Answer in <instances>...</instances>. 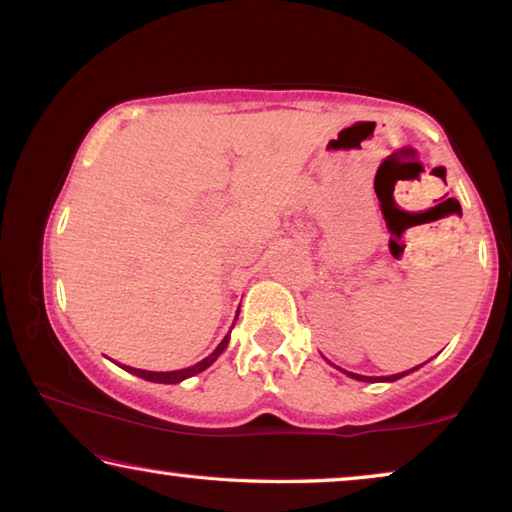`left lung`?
I'll list each match as a JSON object with an SVG mask.
<instances>
[{
    "instance_id": "obj_1",
    "label": "left lung",
    "mask_w": 512,
    "mask_h": 512,
    "mask_svg": "<svg viewBox=\"0 0 512 512\" xmlns=\"http://www.w3.org/2000/svg\"><path fill=\"white\" fill-rule=\"evenodd\" d=\"M420 368V366H418ZM418 368H411V370H418ZM411 370H406V372H397V375H388V377H363V375H354V372H348V370H345V372H348V375L352 377V379H359V381H395V379H400V377H404V375H409V372Z\"/></svg>"
}]
</instances>
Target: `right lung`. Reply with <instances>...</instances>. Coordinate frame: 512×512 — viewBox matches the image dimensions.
<instances>
[{
	"instance_id": "right-lung-1",
	"label": "right lung",
	"mask_w": 512,
	"mask_h": 512,
	"mask_svg": "<svg viewBox=\"0 0 512 512\" xmlns=\"http://www.w3.org/2000/svg\"><path fill=\"white\" fill-rule=\"evenodd\" d=\"M230 341V334L225 336V339L219 343V348H216L210 357H205L203 361H198L196 366H189V368H183V370H171V372H151V370H140V368H131V366H121L126 372H133V375L142 377L146 381H155V384H178V381H183L187 377H194L198 375V372H203L205 368H210L212 363L219 359V354L225 350V345H228Z\"/></svg>"
}]
</instances>
